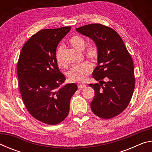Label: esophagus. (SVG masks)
<instances>
[{
	"instance_id": "obj_1",
	"label": "esophagus",
	"mask_w": 152,
	"mask_h": 152,
	"mask_svg": "<svg viewBox=\"0 0 152 152\" xmlns=\"http://www.w3.org/2000/svg\"><path fill=\"white\" fill-rule=\"evenodd\" d=\"M86 84H78V88H86Z\"/></svg>"
}]
</instances>
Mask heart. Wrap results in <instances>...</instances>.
Returning <instances> with one entry per match:
<instances>
[{"mask_svg": "<svg viewBox=\"0 0 152 152\" xmlns=\"http://www.w3.org/2000/svg\"><path fill=\"white\" fill-rule=\"evenodd\" d=\"M69 43L72 47L77 50L83 51L84 50V56L91 62L95 63L98 61V59L99 58V50L95 43H90L84 49L86 45V40L83 37L78 35L72 36L69 40ZM64 46H59L56 53V61L59 66L65 68L67 66V63L64 60ZM92 70V66L87 61L74 66L68 72L69 80L78 83L84 82L88 78V76L91 73Z\"/></svg>", "mask_w": 152, "mask_h": 152, "instance_id": "b5f03b06", "label": "heart"}]
</instances>
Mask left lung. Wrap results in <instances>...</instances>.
Here are the masks:
<instances>
[{"label":"left lung","instance_id":"8db88e82","mask_svg":"<svg viewBox=\"0 0 152 152\" xmlns=\"http://www.w3.org/2000/svg\"><path fill=\"white\" fill-rule=\"evenodd\" d=\"M81 34L94 41L99 50L98 65L92 76L99 84H90L94 97L92 112L109 119L121 113L129 104L135 88L132 58L121 37L112 28L96 23L76 28Z\"/></svg>","mask_w":152,"mask_h":152}]
</instances>
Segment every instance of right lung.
I'll return each mask as SVG.
<instances>
[{"label":"right lung","instance_id":"1","mask_svg":"<svg viewBox=\"0 0 152 152\" xmlns=\"http://www.w3.org/2000/svg\"><path fill=\"white\" fill-rule=\"evenodd\" d=\"M70 29L67 26L38 31L25 43L17 62L25 106L35 119L45 124L56 125L66 119L71 98L78 89L74 83L60 87L66 78L56 58L58 43Z\"/></svg>","mask_w":152,"mask_h":152}]
</instances>
